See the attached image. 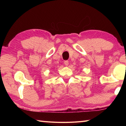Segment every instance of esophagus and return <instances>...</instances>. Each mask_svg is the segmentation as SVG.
Returning <instances> with one entry per match:
<instances>
[{
    "mask_svg": "<svg viewBox=\"0 0 126 126\" xmlns=\"http://www.w3.org/2000/svg\"><path fill=\"white\" fill-rule=\"evenodd\" d=\"M64 63L65 66H67L68 65V64H69V62H68V61H64Z\"/></svg>",
    "mask_w": 126,
    "mask_h": 126,
    "instance_id": "obj_1",
    "label": "esophagus"
}]
</instances>
